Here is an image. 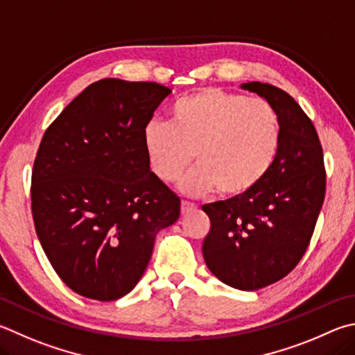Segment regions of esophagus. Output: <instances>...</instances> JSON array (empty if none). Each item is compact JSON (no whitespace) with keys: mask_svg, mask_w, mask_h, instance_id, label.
Masks as SVG:
<instances>
[{"mask_svg":"<svg viewBox=\"0 0 355 355\" xmlns=\"http://www.w3.org/2000/svg\"><path fill=\"white\" fill-rule=\"evenodd\" d=\"M197 206L194 203H189V202H182V214H188L189 211L196 209Z\"/></svg>","mask_w":355,"mask_h":355,"instance_id":"obj_1","label":"esophagus"}]
</instances>
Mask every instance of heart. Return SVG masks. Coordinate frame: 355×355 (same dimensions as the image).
Instances as JSON below:
<instances>
[{
  "label": "heart",
  "mask_w": 355,
  "mask_h": 355,
  "mask_svg": "<svg viewBox=\"0 0 355 355\" xmlns=\"http://www.w3.org/2000/svg\"><path fill=\"white\" fill-rule=\"evenodd\" d=\"M143 143L161 182H175L196 158L198 166L182 182L183 192L200 196L217 189L223 198H242L273 169L281 124L266 101L202 88L173 104L171 122H147Z\"/></svg>",
  "instance_id": "obj_1"
}]
</instances>
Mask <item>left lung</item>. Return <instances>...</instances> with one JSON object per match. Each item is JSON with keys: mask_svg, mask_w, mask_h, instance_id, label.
I'll return each instance as SVG.
<instances>
[{"mask_svg": "<svg viewBox=\"0 0 355 355\" xmlns=\"http://www.w3.org/2000/svg\"><path fill=\"white\" fill-rule=\"evenodd\" d=\"M275 108L281 124L278 157L267 178L242 198L203 205L211 230L203 259L223 284L267 287L301 261L323 206L326 173L317 130L292 96L268 83H242Z\"/></svg>", "mask_w": 355, "mask_h": 355, "instance_id": "left-lung-1", "label": "left lung"}]
</instances>
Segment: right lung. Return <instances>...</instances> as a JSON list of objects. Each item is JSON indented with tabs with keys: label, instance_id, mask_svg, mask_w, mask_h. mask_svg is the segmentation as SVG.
Returning <instances> with one entry per match:
<instances>
[{
	"label": "right lung",
	"instance_id": "add662e5",
	"mask_svg": "<svg viewBox=\"0 0 355 355\" xmlns=\"http://www.w3.org/2000/svg\"><path fill=\"white\" fill-rule=\"evenodd\" d=\"M171 94L155 82L102 79L43 135L32 171V216L65 284L89 300L132 292L180 198L150 172L143 130Z\"/></svg>",
	"mask_w": 355,
	"mask_h": 355
}]
</instances>
